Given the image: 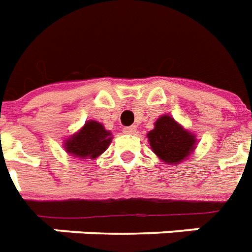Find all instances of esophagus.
Returning <instances> with one entry per match:
<instances>
[{
    "instance_id": "34e87169",
    "label": "esophagus",
    "mask_w": 252,
    "mask_h": 252,
    "mask_svg": "<svg viewBox=\"0 0 252 252\" xmlns=\"http://www.w3.org/2000/svg\"><path fill=\"white\" fill-rule=\"evenodd\" d=\"M124 133H125V134H130V135H134V134L137 133V127H135V126H130V127H125V128H124Z\"/></svg>"
}]
</instances>
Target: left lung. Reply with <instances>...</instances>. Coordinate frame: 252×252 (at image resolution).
Wrapping results in <instances>:
<instances>
[{"mask_svg": "<svg viewBox=\"0 0 252 252\" xmlns=\"http://www.w3.org/2000/svg\"><path fill=\"white\" fill-rule=\"evenodd\" d=\"M155 127L147 134L151 150L164 163L177 164L187 159L195 149V135L183 128L170 115L157 119Z\"/></svg>", "mask_w": 252, "mask_h": 252, "instance_id": "8db88e82", "label": "left lung"}]
</instances>
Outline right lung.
<instances>
[{"mask_svg":"<svg viewBox=\"0 0 252 252\" xmlns=\"http://www.w3.org/2000/svg\"><path fill=\"white\" fill-rule=\"evenodd\" d=\"M113 135L97 121H88L83 127L65 141L67 154L82 159H94L110 145Z\"/></svg>","mask_w":252,"mask_h":252,"instance_id":"1","label":"right lung"}]
</instances>
